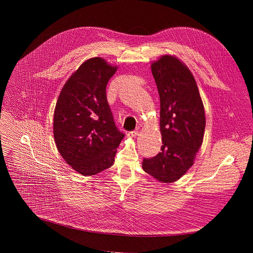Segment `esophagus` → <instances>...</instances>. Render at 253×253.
Listing matches in <instances>:
<instances>
[{"label": "esophagus", "mask_w": 253, "mask_h": 253, "mask_svg": "<svg viewBox=\"0 0 253 253\" xmlns=\"http://www.w3.org/2000/svg\"><path fill=\"white\" fill-rule=\"evenodd\" d=\"M138 134H139V130H138V129H136V130H133V131L128 132L127 136H128V137H136Z\"/></svg>", "instance_id": "34e87169"}]
</instances>
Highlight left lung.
<instances>
[{
    "mask_svg": "<svg viewBox=\"0 0 253 253\" xmlns=\"http://www.w3.org/2000/svg\"><path fill=\"white\" fill-rule=\"evenodd\" d=\"M151 71L160 97L161 151L144 158L143 170L158 181L171 183L193 165L205 130L203 103L195 79L179 59L164 55Z\"/></svg>",
    "mask_w": 253,
    "mask_h": 253,
    "instance_id": "1",
    "label": "left lung"
}]
</instances>
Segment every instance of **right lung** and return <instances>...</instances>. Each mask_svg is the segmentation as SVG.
Returning <instances> with one entry per match:
<instances>
[{
  "mask_svg": "<svg viewBox=\"0 0 253 253\" xmlns=\"http://www.w3.org/2000/svg\"><path fill=\"white\" fill-rule=\"evenodd\" d=\"M100 57L85 61L65 83L54 112V139L65 161L84 176L95 175L114 163L125 134L115 125L106 97L115 74Z\"/></svg>",
  "mask_w": 253,
  "mask_h": 253,
  "instance_id": "add662e5",
  "label": "right lung"
}]
</instances>
